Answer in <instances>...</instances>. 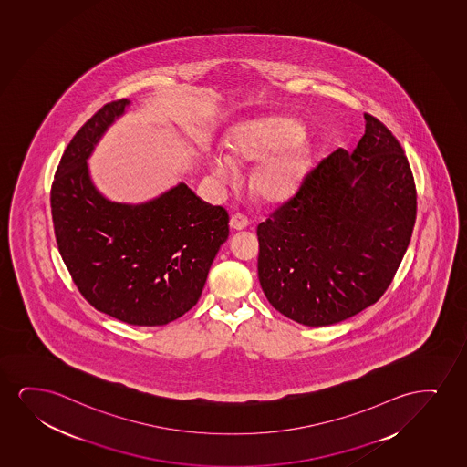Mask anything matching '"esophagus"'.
Masks as SVG:
<instances>
[{"instance_id": "1", "label": "esophagus", "mask_w": 467, "mask_h": 467, "mask_svg": "<svg viewBox=\"0 0 467 467\" xmlns=\"http://www.w3.org/2000/svg\"><path fill=\"white\" fill-rule=\"evenodd\" d=\"M250 220L249 218L245 217L244 213H237L231 217L230 220V226L233 228V230H244V228H247L249 226Z\"/></svg>"}]
</instances>
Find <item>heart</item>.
<instances>
[{
    "label": "heart",
    "mask_w": 467,
    "mask_h": 467,
    "mask_svg": "<svg viewBox=\"0 0 467 467\" xmlns=\"http://www.w3.org/2000/svg\"><path fill=\"white\" fill-rule=\"evenodd\" d=\"M304 134L306 128L301 121L277 116L244 121L231 130L228 149L236 161H260L275 153L258 166L252 177L254 193L261 200H288L303 185L314 161V147L303 140ZM209 166L222 182H230L236 174V164L223 150L209 153Z\"/></svg>",
    "instance_id": "b5f03b06"
}]
</instances>
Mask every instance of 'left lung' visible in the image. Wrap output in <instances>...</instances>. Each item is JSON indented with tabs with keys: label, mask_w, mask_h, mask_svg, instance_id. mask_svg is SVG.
<instances>
[{
	"label": "left lung",
	"mask_w": 467,
	"mask_h": 467,
	"mask_svg": "<svg viewBox=\"0 0 467 467\" xmlns=\"http://www.w3.org/2000/svg\"><path fill=\"white\" fill-rule=\"evenodd\" d=\"M364 120L353 153L323 158L256 228L261 288L274 309L306 327L334 325L377 303L412 237L409 160L382 121Z\"/></svg>",
	"instance_id": "8db88e82"
}]
</instances>
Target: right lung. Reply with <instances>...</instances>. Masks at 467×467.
Segmentation results:
<instances>
[{"instance_id":"right-lung-1","label":"right lung","mask_w":467,"mask_h":467,"mask_svg":"<svg viewBox=\"0 0 467 467\" xmlns=\"http://www.w3.org/2000/svg\"><path fill=\"white\" fill-rule=\"evenodd\" d=\"M128 104H104L67 144L50 190L55 239L95 309L128 325L161 327L198 303L230 217L185 183L136 206L98 192L87 158Z\"/></svg>"}]
</instances>
